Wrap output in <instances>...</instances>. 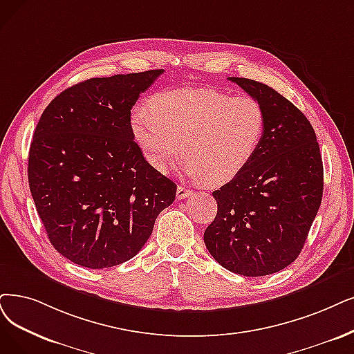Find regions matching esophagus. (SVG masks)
<instances>
[{
	"mask_svg": "<svg viewBox=\"0 0 354 354\" xmlns=\"http://www.w3.org/2000/svg\"><path fill=\"white\" fill-rule=\"evenodd\" d=\"M192 194H193V192H192V190H187L186 187H183V186H178V187H177L176 196H177L178 201L186 199V197H189V196H192Z\"/></svg>",
	"mask_w": 354,
	"mask_h": 354,
	"instance_id": "esophagus-1",
	"label": "esophagus"
}]
</instances>
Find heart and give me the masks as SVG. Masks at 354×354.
Here are the masks:
<instances>
[{
    "mask_svg": "<svg viewBox=\"0 0 354 354\" xmlns=\"http://www.w3.org/2000/svg\"><path fill=\"white\" fill-rule=\"evenodd\" d=\"M266 110L251 95L216 90L177 88L151 100V110L136 107L131 131L148 162L168 173L187 160L186 173L196 181L226 185L256 157L266 133Z\"/></svg>",
    "mask_w": 354,
    "mask_h": 354,
    "instance_id": "1",
    "label": "heart"
}]
</instances>
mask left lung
<instances>
[{"instance_id": "8db88e82", "label": "left lung", "mask_w": 354, "mask_h": 354, "mask_svg": "<svg viewBox=\"0 0 354 354\" xmlns=\"http://www.w3.org/2000/svg\"><path fill=\"white\" fill-rule=\"evenodd\" d=\"M266 110V133L244 171L214 197L218 214L203 235L226 270L273 274L296 260L321 205L324 168L317 135L304 113L272 87L230 77Z\"/></svg>"}]
</instances>
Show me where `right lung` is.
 Wrapping results in <instances>:
<instances>
[{
	"mask_svg": "<svg viewBox=\"0 0 354 354\" xmlns=\"http://www.w3.org/2000/svg\"><path fill=\"white\" fill-rule=\"evenodd\" d=\"M164 69L90 78L41 113L29 151V186L53 248L106 268L131 260L177 186L144 158L131 109Z\"/></svg>",
	"mask_w": 354,
	"mask_h": 354,
	"instance_id": "right-lung-1",
	"label": "right lung"
}]
</instances>
